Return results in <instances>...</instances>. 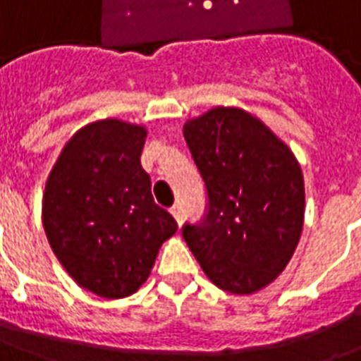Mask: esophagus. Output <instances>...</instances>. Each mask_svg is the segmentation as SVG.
Wrapping results in <instances>:
<instances>
[{
	"label": "esophagus",
	"instance_id": "1",
	"mask_svg": "<svg viewBox=\"0 0 361 361\" xmlns=\"http://www.w3.org/2000/svg\"><path fill=\"white\" fill-rule=\"evenodd\" d=\"M170 212H172V216L176 220H178V224H181V219H183V209H181V204L180 203H176L170 209Z\"/></svg>",
	"mask_w": 361,
	"mask_h": 361
}]
</instances>
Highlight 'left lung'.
<instances>
[{"mask_svg":"<svg viewBox=\"0 0 361 361\" xmlns=\"http://www.w3.org/2000/svg\"><path fill=\"white\" fill-rule=\"evenodd\" d=\"M183 137L209 195L207 216L185 224L183 240L220 290L259 292L286 269L302 235L300 162L242 108L216 106L188 119Z\"/></svg>","mask_w":361,"mask_h":361,"instance_id":"1","label":"left lung"}]
</instances>
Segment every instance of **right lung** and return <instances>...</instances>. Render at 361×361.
Listing matches in <instances>:
<instances>
[{
  "label": "right lung",
  "mask_w": 361,
  "mask_h": 361,
  "mask_svg": "<svg viewBox=\"0 0 361 361\" xmlns=\"http://www.w3.org/2000/svg\"><path fill=\"white\" fill-rule=\"evenodd\" d=\"M145 139V126L92 121L66 142L44 189L51 251L79 286L106 300L135 294L178 230L150 193L141 166Z\"/></svg>",
  "instance_id": "right-lung-1"
}]
</instances>
